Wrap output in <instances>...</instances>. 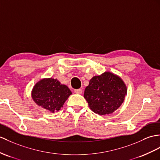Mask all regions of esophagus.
Instances as JSON below:
<instances>
[{"mask_svg":"<svg viewBox=\"0 0 160 160\" xmlns=\"http://www.w3.org/2000/svg\"><path fill=\"white\" fill-rule=\"evenodd\" d=\"M83 92V90L81 89H75V93H77V94H81Z\"/></svg>","mask_w":160,"mask_h":160,"instance_id":"esophagus-1","label":"esophagus"}]
</instances>
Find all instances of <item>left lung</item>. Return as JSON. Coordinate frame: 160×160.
I'll use <instances>...</instances> for the list:
<instances>
[{
  "label": "left lung",
  "instance_id": "obj_1",
  "mask_svg": "<svg viewBox=\"0 0 160 160\" xmlns=\"http://www.w3.org/2000/svg\"><path fill=\"white\" fill-rule=\"evenodd\" d=\"M126 94V85L121 77L107 71L92 78L85 89L84 98L93 112L105 115L119 108Z\"/></svg>",
  "mask_w": 160,
  "mask_h": 160
}]
</instances>
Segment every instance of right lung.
Returning <instances> with one entry per match:
<instances>
[{
	"label": "right lung",
	"instance_id": "1",
	"mask_svg": "<svg viewBox=\"0 0 160 160\" xmlns=\"http://www.w3.org/2000/svg\"><path fill=\"white\" fill-rule=\"evenodd\" d=\"M71 94L67 85L60 83L57 79L45 78L34 85L31 95L38 106L53 113L63 107Z\"/></svg>",
	"mask_w": 160,
	"mask_h": 160
}]
</instances>
